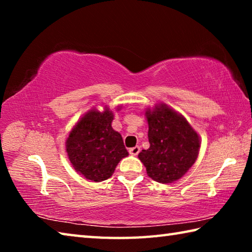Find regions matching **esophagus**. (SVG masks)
Listing matches in <instances>:
<instances>
[{"instance_id": "obj_1", "label": "esophagus", "mask_w": 252, "mask_h": 252, "mask_svg": "<svg viewBox=\"0 0 252 252\" xmlns=\"http://www.w3.org/2000/svg\"><path fill=\"white\" fill-rule=\"evenodd\" d=\"M139 152H140V147H138V146L129 149V153L131 156H138Z\"/></svg>"}]
</instances>
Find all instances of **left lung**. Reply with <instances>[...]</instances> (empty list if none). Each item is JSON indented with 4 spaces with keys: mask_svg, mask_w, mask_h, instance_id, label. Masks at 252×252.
<instances>
[{
    "mask_svg": "<svg viewBox=\"0 0 252 252\" xmlns=\"http://www.w3.org/2000/svg\"><path fill=\"white\" fill-rule=\"evenodd\" d=\"M146 114L150 148L140 152L139 159L155 181H177L197 160L199 135L185 118L167 105H158Z\"/></svg>",
    "mask_w": 252,
    "mask_h": 252,
    "instance_id": "8db88e82",
    "label": "left lung"
}]
</instances>
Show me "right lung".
<instances>
[{
  "mask_svg": "<svg viewBox=\"0 0 252 252\" xmlns=\"http://www.w3.org/2000/svg\"><path fill=\"white\" fill-rule=\"evenodd\" d=\"M113 113L91 110L76 123L66 140V152L76 171L88 180L100 182L109 179L126 149L119 132L112 129Z\"/></svg>",
  "mask_w": 252,
  "mask_h": 252,
  "instance_id": "1",
  "label": "right lung"
}]
</instances>
